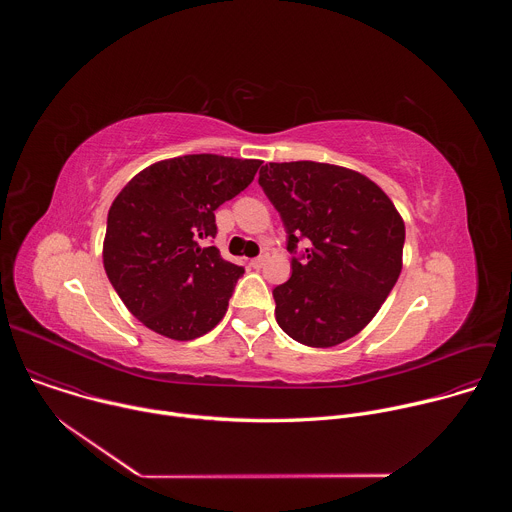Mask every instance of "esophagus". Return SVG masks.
Masks as SVG:
<instances>
[{
    "mask_svg": "<svg viewBox=\"0 0 512 512\" xmlns=\"http://www.w3.org/2000/svg\"><path fill=\"white\" fill-rule=\"evenodd\" d=\"M265 261H267V255H259V257H255V259H251V267H253V269H261V267L265 265Z\"/></svg>",
    "mask_w": 512,
    "mask_h": 512,
    "instance_id": "esophagus-1",
    "label": "esophagus"
}]
</instances>
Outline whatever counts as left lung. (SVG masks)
I'll use <instances>...</instances> for the list:
<instances>
[{
  "label": "left lung",
  "instance_id": "1",
  "mask_svg": "<svg viewBox=\"0 0 512 512\" xmlns=\"http://www.w3.org/2000/svg\"><path fill=\"white\" fill-rule=\"evenodd\" d=\"M259 186L281 216L291 277L273 289L275 320L328 348L367 326L401 273L405 225L367 176L318 162L265 164Z\"/></svg>",
  "mask_w": 512,
  "mask_h": 512
}]
</instances>
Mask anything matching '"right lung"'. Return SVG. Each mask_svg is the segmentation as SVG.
I'll return each instance as SVG.
<instances>
[{
	"label": "right lung",
	"instance_id": "1",
	"mask_svg": "<svg viewBox=\"0 0 512 512\" xmlns=\"http://www.w3.org/2000/svg\"><path fill=\"white\" fill-rule=\"evenodd\" d=\"M259 160L194 154L141 170L107 216L103 265L127 310L150 330L192 340L223 320L241 265L216 247L214 210L243 192Z\"/></svg>",
	"mask_w": 512,
	"mask_h": 512
}]
</instances>
